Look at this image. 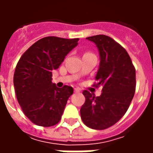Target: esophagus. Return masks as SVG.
I'll use <instances>...</instances> for the list:
<instances>
[{
    "label": "esophagus",
    "instance_id": "1",
    "mask_svg": "<svg viewBox=\"0 0 153 153\" xmlns=\"http://www.w3.org/2000/svg\"><path fill=\"white\" fill-rule=\"evenodd\" d=\"M80 91H81V89H80V88H74V93H79Z\"/></svg>",
    "mask_w": 153,
    "mask_h": 153
}]
</instances>
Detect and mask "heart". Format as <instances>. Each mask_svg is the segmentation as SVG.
Wrapping results in <instances>:
<instances>
[{
	"instance_id": "b5f03b06",
	"label": "heart",
	"mask_w": 153,
	"mask_h": 153,
	"mask_svg": "<svg viewBox=\"0 0 153 153\" xmlns=\"http://www.w3.org/2000/svg\"><path fill=\"white\" fill-rule=\"evenodd\" d=\"M88 53H89V52H88Z\"/></svg>"
}]
</instances>
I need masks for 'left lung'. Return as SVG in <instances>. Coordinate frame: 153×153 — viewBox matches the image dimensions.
Segmentation results:
<instances>
[{"label":"left lung","mask_w":153,"mask_h":153,"mask_svg":"<svg viewBox=\"0 0 153 153\" xmlns=\"http://www.w3.org/2000/svg\"><path fill=\"white\" fill-rule=\"evenodd\" d=\"M87 39L96 44L100 53V65L95 77L102 86L99 97L84 90L85 102L80 109L81 119L93 129H106L118 122L129 107L134 96L136 74L132 60L124 47L106 35Z\"/></svg>","instance_id":"left-lung-1"}]
</instances>
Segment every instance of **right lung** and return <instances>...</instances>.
Instances as JSON below:
<instances>
[{
	"instance_id": "add662e5",
	"label": "right lung",
	"mask_w": 153,
	"mask_h": 153,
	"mask_svg": "<svg viewBox=\"0 0 153 153\" xmlns=\"http://www.w3.org/2000/svg\"><path fill=\"white\" fill-rule=\"evenodd\" d=\"M79 38L49 36L38 40L22 55L14 74L16 98L33 124L51 127L61 119L73 88H59L51 82L52 71L78 45Z\"/></svg>"
}]
</instances>
